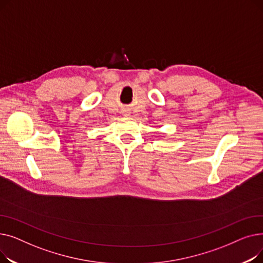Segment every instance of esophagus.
<instances>
[{"mask_svg":"<svg viewBox=\"0 0 263 263\" xmlns=\"http://www.w3.org/2000/svg\"><path fill=\"white\" fill-rule=\"evenodd\" d=\"M122 113H123V115H124V116H128V115H129V112H128V110H123Z\"/></svg>","mask_w":263,"mask_h":263,"instance_id":"esophagus-1","label":"esophagus"}]
</instances>
